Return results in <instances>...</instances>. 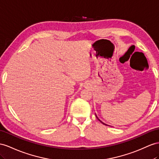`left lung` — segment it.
<instances>
[{"label": "left lung", "instance_id": "left-lung-1", "mask_svg": "<svg viewBox=\"0 0 159 159\" xmlns=\"http://www.w3.org/2000/svg\"><path fill=\"white\" fill-rule=\"evenodd\" d=\"M98 120H99V119H98ZM99 121H100L101 122V123H103V122H102V121H101V120H99ZM103 124H105V125H106V124H104V123H103Z\"/></svg>", "mask_w": 159, "mask_h": 159}]
</instances>
